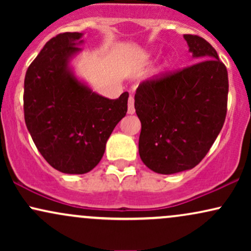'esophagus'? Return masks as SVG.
Segmentation results:
<instances>
[{"mask_svg": "<svg viewBox=\"0 0 251 251\" xmlns=\"http://www.w3.org/2000/svg\"><path fill=\"white\" fill-rule=\"evenodd\" d=\"M127 112H128V114H133L134 112H135L133 97H129L128 98V109H127Z\"/></svg>", "mask_w": 251, "mask_h": 251, "instance_id": "1", "label": "esophagus"}]
</instances>
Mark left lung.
<instances>
[{"label":"left lung","mask_w":251,"mask_h":251,"mask_svg":"<svg viewBox=\"0 0 251 251\" xmlns=\"http://www.w3.org/2000/svg\"><path fill=\"white\" fill-rule=\"evenodd\" d=\"M196 61L139 83L134 108L142 123L139 155L152 171L195 168L209 152L226 116L227 71L203 37L185 34Z\"/></svg>","instance_id":"left-lung-1"}]
</instances>
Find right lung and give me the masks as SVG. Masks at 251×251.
I'll use <instances>...</instances> for the list:
<instances>
[{
  "label": "right lung",
  "mask_w": 251,
  "mask_h": 251,
  "mask_svg": "<svg viewBox=\"0 0 251 251\" xmlns=\"http://www.w3.org/2000/svg\"><path fill=\"white\" fill-rule=\"evenodd\" d=\"M81 33H61L43 46L25 77V122L46 162L82 175L101 160L106 142L126 116L128 93L116 100L94 93L68 71Z\"/></svg>",
  "instance_id": "obj_1"
}]
</instances>
